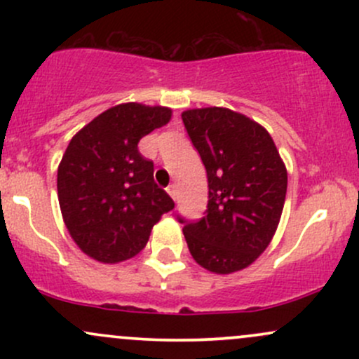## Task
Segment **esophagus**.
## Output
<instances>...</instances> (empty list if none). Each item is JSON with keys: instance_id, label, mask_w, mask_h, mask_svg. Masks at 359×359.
I'll use <instances>...</instances> for the list:
<instances>
[{"instance_id": "obj_1", "label": "esophagus", "mask_w": 359, "mask_h": 359, "mask_svg": "<svg viewBox=\"0 0 359 359\" xmlns=\"http://www.w3.org/2000/svg\"><path fill=\"white\" fill-rule=\"evenodd\" d=\"M167 192L168 194H170V197H172V199H177V194H179V192H177V185L175 184H170V185H168V187H167Z\"/></svg>"}]
</instances>
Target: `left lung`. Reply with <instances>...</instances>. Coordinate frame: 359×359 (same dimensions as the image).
I'll use <instances>...</instances> for the list:
<instances>
[{
    "mask_svg": "<svg viewBox=\"0 0 359 359\" xmlns=\"http://www.w3.org/2000/svg\"><path fill=\"white\" fill-rule=\"evenodd\" d=\"M182 121L208 174V209L177 216L192 258L214 273L253 263L273 238L287 194V170L269 131L226 108L189 109Z\"/></svg>",
    "mask_w": 359,
    "mask_h": 359,
    "instance_id": "1",
    "label": "left lung"
}]
</instances>
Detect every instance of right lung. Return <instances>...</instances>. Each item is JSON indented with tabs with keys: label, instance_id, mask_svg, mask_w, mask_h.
I'll use <instances>...</instances> for the list:
<instances>
[{
	"label": "right lung",
	"instance_id": "obj_1",
	"mask_svg": "<svg viewBox=\"0 0 359 359\" xmlns=\"http://www.w3.org/2000/svg\"><path fill=\"white\" fill-rule=\"evenodd\" d=\"M172 111L138 102L94 118L69 143L57 172L62 217L86 255L118 263L145 248L160 216L174 201L154 180V162L138 142L167 125Z\"/></svg>",
	"mask_w": 359,
	"mask_h": 359
}]
</instances>
